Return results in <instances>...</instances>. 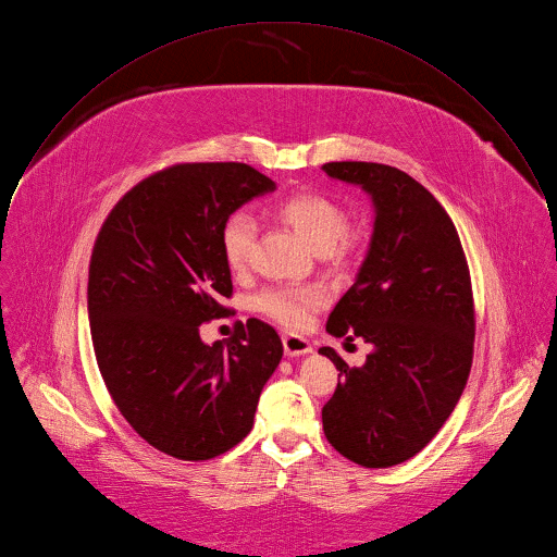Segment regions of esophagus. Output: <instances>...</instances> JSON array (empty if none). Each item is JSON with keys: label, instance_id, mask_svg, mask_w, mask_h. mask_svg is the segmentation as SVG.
<instances>
[{"label": "esophagus", "instance_id": "1", "mask_svg": "<svg viewBox=\"0 0 557 557\" xmlns=\"http://www.w3.org/2000/svg\"><path fill=\"white\" fill-rule=\"evenodd\" d=\"M283 348L287 357H300L311 352V344L300 335H283Z\"/></svg>", "mask_w": 557, "mask_h": 557}]
</instances>
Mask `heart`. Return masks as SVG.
Returning a JSON list of instances; mask_svg holds the SVG:
<instances>
[{
	"label": "heart",
	"mask_w": 557,
	"mask_h": 557,
	"mask_svg": "<svg viewBox=\"0 0 557 557\" xmlns=\"http://www.w3.org/2000/svg\"><path fill=\"white\" fill-rule=\"evenodd\" d=\"M285 220L315 252L329 255L335 261H346L361 246V231L348 226L344 207L322 191H298L285 198L278 207ZM222 252L233 272H246L252 263L257 224L237 211L222 226ZM326 305V292L318 285L309 287H270L255 298V309L287 329H305L313 313Z\"/></svg>",
	"instance_id": "obj_1"
}]
</instances>
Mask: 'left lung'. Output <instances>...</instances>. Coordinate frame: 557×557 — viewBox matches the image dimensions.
Segmentation results:
<instances>
[{
	"label": "left lung",
	"mask_w": 557,
	"mask_h": 557,
	"mask_svg": "<svg viewBox=\"0 0 557 557\" xmlns=\"http://www.w3.org/2000/svg\"><path fill=\"white\" fill-rule=\"evenodd\" d=\"M374 202V231L352 287L329 315L335 337H363L374 350L339 370L322 407L331 446L366 468L420 453L455 409L472 366L474 302L468 261L444 207L409 174L363 161L324 163Z\"/></svg>",
	"instance_id": "1"
}]
</instances>
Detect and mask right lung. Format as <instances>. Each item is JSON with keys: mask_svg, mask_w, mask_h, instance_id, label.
Here are the masks:
<instances>
[{"mask_svg": "<svg viewBox=\"0 0 557 557\" xmlns=\"http://www.w3.org/2000/svg\"><path fill=\"white\" fill-rule=\"evenodd\" d=\"M274 187L246 163H176L124 194L98 233L87 300L100 374L128 424L176 459L239 444L283 357L257 318L213 346L200 339V324L231 313L222 226Z\"/></svg>", "mask_w": 557, "mask_h": 557, "instance_id": "add662e5", "label": "right lung"}]
</instances>
